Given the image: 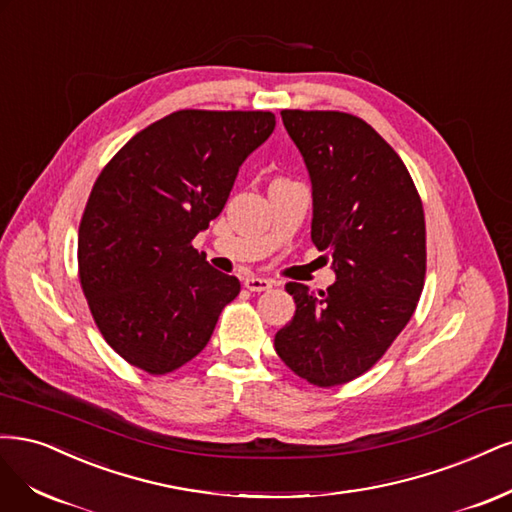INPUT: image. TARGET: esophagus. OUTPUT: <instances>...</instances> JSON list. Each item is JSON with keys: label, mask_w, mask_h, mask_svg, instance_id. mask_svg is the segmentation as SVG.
Here are the masks:
<instances>
[{"label": "esophagus", "mask_w": 512, "mask_h": 512, "mask_svg": "<svg viewBox=\"0 0 512 512\" xmlns=\"http://www.w3.org/2000/svg\"><path fill=\"white\" fill-rule=\"evenodd\" d=\"M244 287L249 291H268V289H272V280L259 278V276H249L244 280Z\"/></svg>", "instance_id": "34e87169"}]
</instances>
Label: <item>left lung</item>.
Returning a JSON list of instances; mask_svg holds the SVG:
<instances>
[{
	"label": "left lung",
	"instance_id": "left-lung-1",
	"mask_svg": "<svg viewBox=\"0 0 512 512\" xmlns=\"http://www.w3.org/2000/svg\"><path fill=\"white\" fill-rule=\"evenodd\" d=\"M312 183V232L332 255L336 283H287L293 319L274 349L310 385L336 387L368 372L410 321L425 283V214L400 155L359 117L283 110Z\"/></svg>",
	"mask_w": 512,
	"mask_h": 512
}]
</instances>
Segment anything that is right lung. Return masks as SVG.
<instances>
[{
  "label": "right lung",
  "mask_w": 512,
  "mask_h": 512,
  "mask_svg": "<svg viewBox=\"0 0 512 512\" xmlns=\"http://www.w3.org/2000/svg\"><path fill=\"white\" fill-rule=\"evenodd\" d=\"M274 125L263 110H178L138 131L97 176L78 227V278L127 364L155 376L185 366L240 293L191 240L219 217L242 161Z\"/></svg>",
  "instance_id": "add662e5"
}]
</instances>
